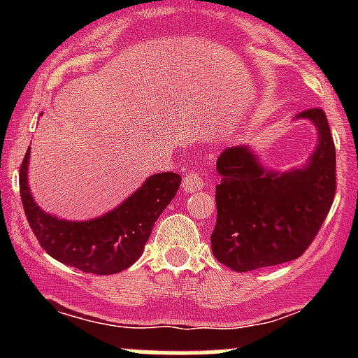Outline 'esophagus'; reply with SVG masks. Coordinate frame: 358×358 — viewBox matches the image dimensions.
Returning a JSON list of instances; mask_svg holds the SVG:
<instances>
[{"instance_id": "esophagus-1", "label": "esophagus", "mask_w": 358, "mask_h": 358, "mask_svg": "<svg viewBox=\"0 0 358 358\" xmlns=\"http://www.w3.org/2000/svg\"><path fill=\"white\" fill-rule=\"evenodd\" d=\"M202 187H204V180H202L201 173L197 169H192V171H189L183 176L182 189L185 190V194L199 192V190H202Z\"/></svg>"}]
</instances>
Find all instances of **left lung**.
Returning a JSON list of instances; mask_svg holds the SVG:
<instances>
[{"mask_svg":"<svg viewBox=\"0 0 358 358\" xmlns=\"http://www.w3.org/2000/svg\"><path fill=\"white\" fill-rule=\"evenodd\" d=\"M319 131V143L303 168L286 173L259 164L249 147H229L216 161L215 258L236 272L299 258L319 234L336 194V149L322 109L298 114Z\"/></svg>","mask_w":358,"mask_h":358,"instance_id":"left-lung-1","label":"left lung"}]
</instances>
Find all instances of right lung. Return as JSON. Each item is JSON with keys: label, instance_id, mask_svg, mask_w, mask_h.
<instances>
[{"label": "right lung", "instance_id": "obj_1", "mask_svg": "<svg viewBox=\"0 0 358 358\" xmlns=\"http://www.w3.org/2000/svg\"><path fill=\"white\" fill-rule=\"evenodd\" d=\"M29 150L19 173L20 197L31 230L52 258L96 275L119 273L142 256L154 223L176 196L182 176L157 173L112 211L88 222H69L43 211L27 185Z\"/></svg>", "mask_w": 358, "mask_h": 358}]
</instances>
